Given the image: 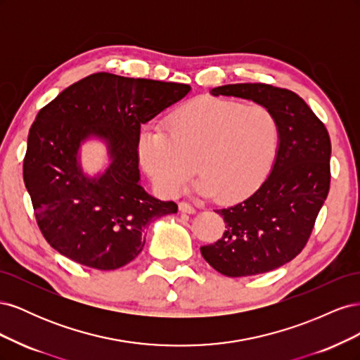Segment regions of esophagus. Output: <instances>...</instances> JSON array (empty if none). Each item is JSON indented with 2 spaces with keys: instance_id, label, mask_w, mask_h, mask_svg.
I'll list each match as a JSON object with an SVG mask.
<instances>
[{
  "instance_id": "obj_1",
  "label": "esophagus",
  "mask_w": 360,
  "mask_h": 360,
  "mask_svg": "<svg viewBox=\"0 0 360 360\" xmlns=\"http://www.w3.org/2000/svg\"><path fill=\"white\" fill-rule=\"evenodd\" d=\"M179 210L181 213H195L197 210H195V207L186 201H180L179 202Z\"/></svg>"
}]
</instances>
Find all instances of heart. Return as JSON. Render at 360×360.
I'll return each instance as SVG.
<instances>
[{
	"label": "heart",
	"instance_id": "obj_1",
	"mask_svg": "<svg viewBox=\"0 0 360 360\" xmlns=\"http://www.w3.org/2000/svg\"><path fill=\"white\" fill-rule=\"evenodd\" d=\"M278 147V120L266 106L200 97L174 111L165 130L141 136L139 155L162 193H180L197 169L201 192L238 201L264 181Z\"/></svg>",
	"mask_w": 360,
	"mask_h": 360
}]
</instances>
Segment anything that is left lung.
Wrapping results in <instances>:
<instances>
[{"label": "left lung", "instance_id": "left-lung-1", "mask_svg": "<svg viewBox=\"0 0 360 360\" xmlns=\"http://www.w3.org/2000/svg\"><path fill=\"white\" fill-rule=\"evenodd\" d=\"M213 96L250 99L274 112L279 148L270 176L249 198L216 213L219 240L201 246L204 259L230 278L266 274L287 264L307 246L330 188V138L300 96L269 84H230Z\"/></svg>", "mask_w": 360, "mask_h": 360}]
</instances>
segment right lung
Instances as JSON below:
<instances>
[{"instance_id":"1","label":"right lung","mask_w":360,"mask_h":360,"mask_svg":"<svg viewBox=\"0 0 360 360\" xmlns=\"http://www.w3.org/2000/svg\"><path fill=\"white\" fill-rule=\"evenodd\" d=\"M191 91L188 84L99 72L72 84L43 106L28 134L24 181L46 242L75 263L115 270L146 243V226L177 213L139 186L141 124ZM105 137L113 162L86 179L75 162L80 141Z\"/></svg>"}]
</instances>
